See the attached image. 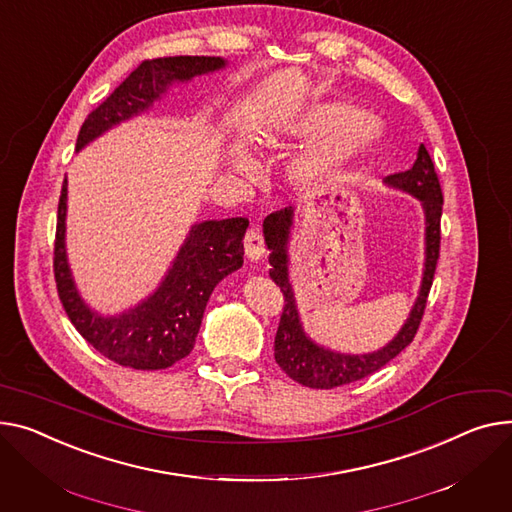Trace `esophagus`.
<instances>
[{
    "mask_svg": "<svg viewBox=\"0 0 512 512\" xmlns=\"http://www.w3.org/2000/svg\"><path fill=\"white\" fill-rule=\"evenodd\" d=\"M263 236L259 232V228L251 226L245 234V255L251 259V261H257L263 257Z\"/></svg>",
    "mask_w": 512,
    "mask_h": 512,
    "instance_id": "34e87169",
    "label": "esophagus"
}]
</instances>
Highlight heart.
<instances>
[{"label": "heart", "mask_w": 512, "mask_h": 512, "mask_svg": "<svg viewBox=\"0 0 512 512\" xmlns=\"http://www.w3.org/2000/svg\"><path fill=\"white\" fill-rule=\"evenodd\" d=\"M306 138H327L296 166V177L302 183H319L335 175L339 168L360 156L379 140V123L366 117L360 107L350 102H325L315 107L302 121ZM234 166L238 170H251L253 162L245 152H236Z\"/></svg>", "instance_id": "heart-1"}]
</instances>
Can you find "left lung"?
<instances>
[{
  "instance_id": "left-lung-1",
  "label": "left lung",
  "mask_w": 512,
  "mask_h": 512,
  "mask_svg": "<svg viewBox=\"0 0 512 512\" xmlns=\"http://www.w3.org/2000/svg\"><path fill=\"white\" fill-rule=\"evenodd\" d=\"M389 187L401 189L418 197L426 212V263H424V278L420 296L410 313V319L405 321L397 337L391 344H387L383 350L364 354V356H350V354H337L331 350H325L317 344H313L309 337L304 335L292 286L288 282V234L292 226V208L280 210L269 214L263 222V234L269 255V278L274 280L282 294H284V309L276 333V362L280 368L288 374L296 383L311 387V389H333L342 387L354 381H360L364 377H370L372 372L383 368L387 362H391L397 354H401L407 346L414 342L418 333V327L424 317V309L428 302V292L432 288L436 263L440 257V216H442V189L440 181L434 170V162L424 148V144L418 150V158L410 170L403 173L389 175L385 179Z\"/></svg>"
}]
</instances>
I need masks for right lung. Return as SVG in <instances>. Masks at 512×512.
<instances>
[{
    "label": "right lung",
    "instance_id": "obj_1",
    "mask_svg": "<svg viewBox=\"0 0 512 512\" xmlns=\"http://www.w3.org/2000/svg\"><path fill=\"white\" fill-rule=\"evenodd\" d=\"M220 57H158L146 59L86 117L76 148L109 127L152 107L173 82L224 67ZM65 199L63 181L53 249V274L63 309L86 339L102 356L135 370H160L189 356L203 319V311L216 284L243 265V236L247 218L208 220L195 224L181 247L173 267L160 288L135 309L119 317H100L78 296L65 259Z\"/></svg>",
    "mask_w": 512,
    "mask_h": 512
}]
</instances>
